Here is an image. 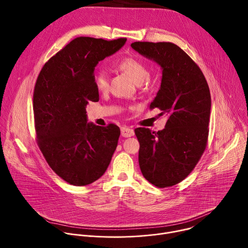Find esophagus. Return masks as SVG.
Instances as JSON below:
<instances>
[{
  "label": "esophagus",
  "mask_w": 248,
  "mask_h": 248,
  "mask_svg": "<svg viewBox=\"0 0 248 248\" xmlns=\"http://www.w3.org/2000/svg\"><path fill=\"white\" fill-rule=\"evenodd\" d=\"M121 133L123 137H130L134 135V130L132 128H129L127 126H122L121 127Z\"/></svg>",
  "instance_id": "34e87169"
}]
</instances>
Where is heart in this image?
Segmentation results:
<instances>
[{"mask_svg": "<svg viewBox=\"0 0 248 248\" xmlns=\"http://www.w3.org/2000/svg\"><path fill=\"white\" fill-rule=\"evenodd\" d=\"M119 67L124 72L127 76H129L132 80L136 83H141L148 81L149 78V68L145 62L138 60L134 57H125L122 59L119 63ZM94 84L99 91H106L109 86V75L107 70L103 68L95 70L94 76Z\"/></svg>", "mask_w": 248, "mask_h": 248, "instance_id": "heart-1", "label": "heart"}]
</instances>
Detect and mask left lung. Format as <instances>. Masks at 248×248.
<instances>
[{
	"mask_svg": "<svg viewBox=\"0 0 248 248\" xmlns=\"http://www.w3.org/2000/svg\"><path fill=\"white\" fill-rule=\"evenodd\" d=\"M139 54L162 67V82L150 108L169 119L163 130H134L138 162L144 178L157 187L178 185L193 170L208 141L211 95L197 63L170 42H134Z\"/></svg>",
	"mask_w": 248,
	"mask_h": 248,
	"instance_id": "left-lung-1",
	"label": "left lung"
}]
</instances>
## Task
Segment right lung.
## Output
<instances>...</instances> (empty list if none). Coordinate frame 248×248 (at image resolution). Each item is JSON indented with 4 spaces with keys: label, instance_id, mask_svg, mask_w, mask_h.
<instances>
[{
    "label": "right lung",
    "instance_id": "add662e5",
    "mask_svg": "<svg viewBox=\"0 0 248 248\" xmlns=\"http://www.w3.org/2000/svg\"><path fill=\"white\" fill-rule=\"evenodd\" d=\"M125 41L78 37L44 64L35 83L37 145L50 168L69 185L84 186L101 178L117 148L119 126L87 124L85 107L99 101L95 66Z\"/></svg>",
    "mask_w": 248,
    "mask_h": 248
}]
</instances>
